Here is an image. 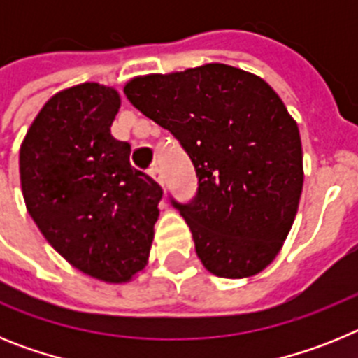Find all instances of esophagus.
<instances>
[{"mask_svg":"<svg viewBox=\"0 0 358 358\" xmlns=\"http://www.w3.org/2000/svg\"><path fill=\"white\" fill-rule=\"evenodd\" d=\"M148 176H150L154 181L159 182V185L163 186V173H161V169L157 166V164H154L152 169H148Z\"/></svg>","mask_w":358,"mask_h":358,"instance_id":"obj_1","label":"esophagus"}]
</instances>
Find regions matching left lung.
<instances>
[{
  "label": "left lung",
  "instance_id": "obj_1",
  "mask_svg": "<svg viewBox=\"0 0 358 358\" xmlns=\"http://www.w3.org/2000/svg\"><path fill=\"white\" fill-rule=\"evenodd\" d=\"M123 93L194 163L197 195L172 204L202 265L236 280L273 264L303 189L299 129L276 91L252 73L213 62L136 77Z\"/></svg>",
  "mask_w": 358,
  "mask_h": 358
}]
</instances>
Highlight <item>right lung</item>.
I'll return each mask as SVG.
<instances>
[{"mask_svg": "<svg viewBox=\"0 0 358 358\" xmlns=\"http://www.w3.org/2000/svg\"><path fill=\"white\" fill-rule=\"evenodd\" d=\"M118 91L96 82L53 94L24 136V204L62 258L84 274L125 283L147 265L163 189L132 169L131 145L110 134Z\"/></svg>", "mask_w": 358, "mask_h": 358, "instance_id": "obj_1", "label": "right lung"}]
</instances>
